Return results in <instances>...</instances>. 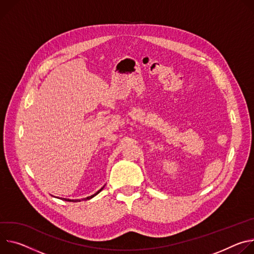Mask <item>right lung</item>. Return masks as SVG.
Masks as SVG:
<instances>
[{"label": "right lung", "mask_w": 254, "mask_h": 254, "mask_svg": "<svg viewBox=\"0 0 254 254\" xmlns=\"http://www.w3.org/2000/svg\"><path fill=\"white\" fill-rule=\"evenodd\" d=\"M104 189V187L101 189V190H99L96 193H94V194H92V195H90V196H87V198H84V199H81V200H90V199H92V198H94V196L96 195V194H98L102 190ZM64 201H69V202H79L80 200H69V199H63Z\"/></svg>", "instance_id": "obj_1"}]
</instances>
